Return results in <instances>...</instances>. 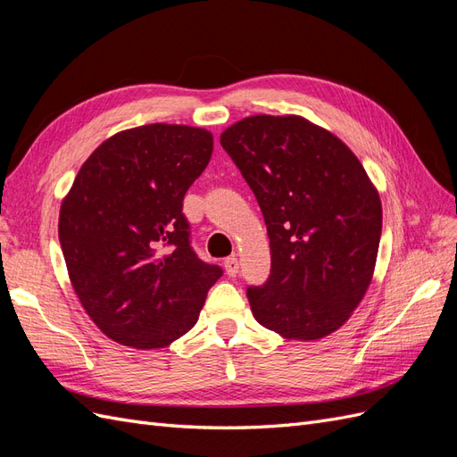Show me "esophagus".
<instances>
[{
  "label": "esophagus",
  "mask_w": 457,
  "mask_h": 457,
  "mask_svg": "<svg viewBox=\"0 0 457 457\" xmlns=\"http://www.w3.org/2000/svg\"><path fill=\"white\" fill-rule=\"evenodd\" d=\"M238 269H240V265H238V257L237 255H230V257L225 259V270H227L228 276H237Z\"/></svg>",
  "instance_id": "1"
}]
</instances>
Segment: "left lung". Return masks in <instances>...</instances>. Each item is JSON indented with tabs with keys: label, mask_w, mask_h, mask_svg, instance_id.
<instances>
[{
	"label": "left lung",
	"mask_w": 457,
	"mask_h": 457,
	"mask_svg": "<svg viewBox=\"0 0 457 457\" xmlns=\"http://www.w3.org/2000/svg\"><path fill=\"white\" fill-rule=\"evenodd\" d=\"M220 145L253 190L270 240L269 280L247 287L255 320L284 339L334 334L376 269L378 188L347 145L301 116L244 118Z\"/></svg>",
	"instance_id": "obj_1"
}]
</instances>
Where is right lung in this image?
Returning <instances> with one entry per match:
<instances>
[{
	"label": "right lung",
	"instance_id": "obj_1",
	"mask_svg": "<svg viewBox=\"0 0 457 457\" xmlns=\"http://www.w3.org/2000/svg\"><path fill=\"white\" fill-rule=\"evenodd\" d=\"M213 135L177 123L120 131L96 146L61 204L59 240L74 292L106 337L162 349L196 324L220 278L190 247L183 198Z\"/></svg>",
	"mask_w": 457,
	"mask_h": 457
}]
</instances>
